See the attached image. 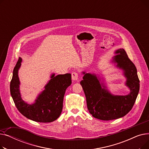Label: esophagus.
<instances>
[{
  "mask_svg": "<svg viewBox=\"0 0 149 149\" xmlns=\"http://www.w3.org/2000/svg\"><path fill=\"white\" fill-rule=\"evenodd\" d=\"M72 79L74 81H78L79 80V74L76 72H73L72 73Z\"/></svg>",
  "mask_w": 149,
  "mask_h": 149,
  "instance_id": "34e87169",
  "label": "esophagus"
}]
</instances>
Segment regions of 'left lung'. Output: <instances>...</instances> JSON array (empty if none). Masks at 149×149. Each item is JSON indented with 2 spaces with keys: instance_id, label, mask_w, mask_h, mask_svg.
<instances>
[{
  "instance_id": "left-lung-1",
  "label": "left lung",
  "mask_w": 149,
  "mask_h": 149,
  "mask_svg": "<svg viewBox=\"0 0 149 149\" xmlns=\"http://www.w3.org/2000/svg\"><path fill=\"white\" fill-rule=\"evenodd\" d=\"M117 55L112 62L124 71L126 78V85L130 93L127 95H115L107 89L103 83L95 74L86 73L80 84L86 98L89 113L97 119L109 121L118 119L128 113L134 106L139 90V80L137 70L129 58L124 49L115 51Z\"/></svg>"
}]
</instances>
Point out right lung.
<instances>
[{
  "instance_id": "add662e5",
  "label": "right lung",
  "mask_w": 149,
  "mask_h": 149,
  "mask_svg": "<svg viewBox=\"0 0 149 149\" xmlns=\"http://www.w3.org/2000/svg\"><path fill=\"white\" fill-rule=\"evenodd\" d=\"M21 62L22 58L19 57L14 68L10 83V92L15 106L23 116L31 120L40 123L56 120L62 111L65 91L72 83L71 74L55 76V74H52L45 89L38 95L35 102L29 104L22 100L19 89L18 71Z\"/></svg>"
}]
</instances>
